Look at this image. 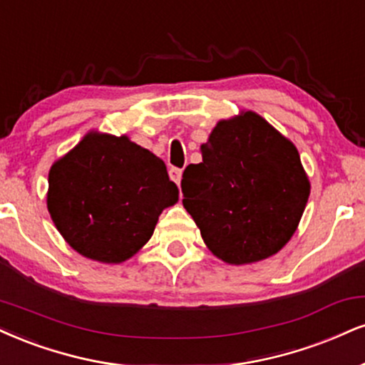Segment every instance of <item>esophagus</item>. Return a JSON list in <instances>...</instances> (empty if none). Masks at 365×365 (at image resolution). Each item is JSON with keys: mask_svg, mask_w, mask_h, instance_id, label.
Instances as JSON below:
<instances>
[{"mask_svg": "<svg viewBox=\"0 0 365 365\" xmlns=\"http://www.w3.org/2000/svg\"><path fill=\"white\" fill-rule=\"evenodd\" d=\"M182 173H183V170H180V168H171L170 170V177L175 183H177V185H180V182H182Z\"/></svg>", "mask_w": 365, "mask_h": 365, "instance_id": "34e87169", "label": "esophagus"}]
</instances>
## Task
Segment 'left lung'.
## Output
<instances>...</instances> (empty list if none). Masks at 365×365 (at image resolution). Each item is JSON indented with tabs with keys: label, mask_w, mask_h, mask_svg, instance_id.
Instances as JSON below:
<instances>
[{
	"label": "left lung",
	"mask_w": 365,
	"mask_h": 365,
	"mask_svg": "<svg viewBox=\"0 0 365 365\" xmlns=\"http://www.w3.org/2000/svg\"><path fill=\"white\" fill-rule=\"evenodd\" d=\"M200 151L183 171V207L210 252L245 265L282 250L311 188L296 146L248 110L219 120Z\"/></svg>",
	"instance_id": "8db88e82"
}]
</instances>
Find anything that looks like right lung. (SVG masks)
Segmentation results:
<instances>
[{"instance_id": "add662e5", "label": "right lung", "mask_w": 365, "mask_h": 365, "mask_svg": "<svg viewBox=\"0 0 365 365\" xmlns=\"http://www.w3.org/2000/svg\"><path fill=\"white\" fill-rule=\"evenodd\" d=\"M177 200L163 160L127 135L91 130L49 171L47 209L57 231L96 262L129 260Z\"/></svg>"}]
</instances>
